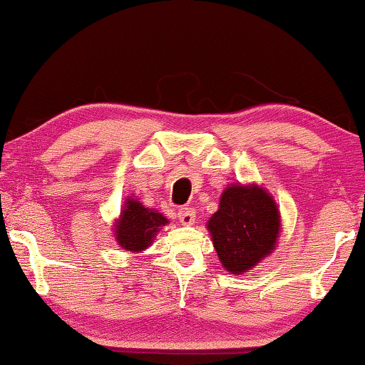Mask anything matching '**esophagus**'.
I'll use <instances>...</instances> for the list:
<instances>
[{"label":"esophagus","mask_w":365,"mask_h":365,"mask_svg":"<svg viewBox=\"0 0 365 365\" xmlns=\"http://www.w3.org/2000/svg\"><path fill=\"white\" fill-rule=\"evenodd\" d=\"M178 220H180V223L183 225H192L195 222V210L190 208V207H182L178 208Z\"/></svg>","instance_id":"1"}]
</instances>
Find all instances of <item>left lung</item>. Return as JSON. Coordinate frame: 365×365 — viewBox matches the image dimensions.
Masks as SVG:
<instances>
[{
    "mask_svg": "<svg viewBox=\"0 0 365 365\" xmlns=\"http://www.w3.org/2000/svg\"><path fill=\"white\" fill-rule=\"evenodd\" d=\"M279 223L278 208L266 190L256 185L227 187L218 212L208 220V232L225 269L240 274L259 263L274 250Z\"/></svg>",
    "mask_w": 365,
    "mask_h": 365,
    "instance_id": "obj_1",
    "label": "left lung"
}]
</instances>
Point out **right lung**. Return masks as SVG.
<instances>
[{"instance_id":"1","label":"right lung","mask_w":365,"mask_h":365,"mask_svg":"<svg viewBox=\"0 0 365 365\" xmlns=\"http://www.w3.org/2000/svg\"><path fill=\"white\" fill-rule=\"evenodd\" d=\"M167 223L162 213L148 210L137 200L129 198L115 225L117 243L127 251H142L155 238L158 228Z\"/></svg>"}]
</instances>
